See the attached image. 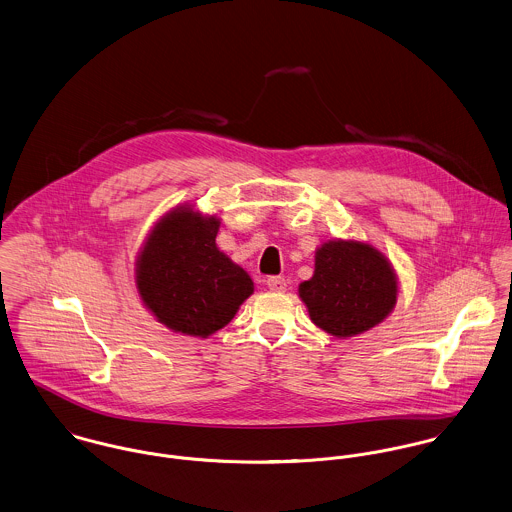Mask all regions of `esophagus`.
Wrapping results in <instances>:
<instances>
[{
  "label": "esophagus",
  "instance_id": "obj_1",
  "mask_svg": "<svg viewBox=\"0 0 512 512\" xmlns=\"http://www.w3.org/2000/svg\"><path fill=\"white\" fill-rule=\"evenodd\" d=\"M267 287L273 291V293H285L289 283L285 277H269L267 279Z\"/></svg>",
  "mask_w": 512,
  "mask_h": 512
}]
</instances>
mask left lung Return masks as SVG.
Returning a JSON list of instances; mask_svg holds the SVG:
<instances>
[{"mask_svg":"<svg viewBox=\"0 0 512 512\" xmlns=\"http://www.w3.org/2000/svg\"><path fill=\"white\" fill-rule=\"evenodd\" d=\"M299 297L318 328L348 338L370 330L392 312L398 279L372 245L336 239L316 249L314 275L301 283Z\"/></svg>","mask_w":512,"mask_h":512,"instance_id":"1","label":"left lung"}]
</instances>
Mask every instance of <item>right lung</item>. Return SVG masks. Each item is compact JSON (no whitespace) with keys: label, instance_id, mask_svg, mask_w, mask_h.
<instances>
[{"label":"right lung","instance_id":"1","mask_svg":"<svg viewBox=\"0 0 512 512\" xmlns=\"http://www.w3.org/2000/svg\"><path fill=\"white\" fill-rule=\"evenodd\" d=\"M219 219L192 207L164 215L136 263L140 299L174 332L207 338L253 293L251 277L215 245Z\"/></svg>","mask_w":512,"mask_h":512}]
</instances>
